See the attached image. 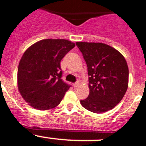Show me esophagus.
<instances>
[{
  "mask_svg": "<svg viewBox=\"0 0 146 146\" xmlns=\"http://www.w3.org/2000/svg\"><path fill=\"white\" fill-rule=\"evenodd\" d=\"M78 83H75V84H73V87H74V88H77L78 87Z\"/></svg>",
  "mask_w": 146,
  "mask_h": 146,
  "instance_id": "34e87169",
  "label": "esophagus"
}]
</instances>
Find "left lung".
<instances>
[{
  "mask_svg": "<svg viewBox=\"0 0 146 146\" xmlns=\"http://www.w3.org/2000/svg\"><path fill=\"white\" fill-rule=\"evenodd\" d=\"M88 67L89 95L81 104L87 110L102 113L114 108L128 87L129 70L124 56L116 49L99 42H78Z\"/></svg>",
  "mask_w": 146,
  "mask_h": 146,
  "instance_id": "left-lung-1",
  "label": "left lung"
}]
</instances>
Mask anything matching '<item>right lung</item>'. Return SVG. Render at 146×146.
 Returning <instances> with one entry per match:
<instances>
[{"label":"right lung","mask_w":146,"mask_h":146,"mask_svg":"<svg viewBox=\"0 0 146 146\" xmlns=\"http://www.w3.org/2000/svg\"><path fill=\"white\" fill-rule=\"evenodd\" d=\"M75 47L66 39H42L30 46L20 60L18 88L24 100L36 110L58 105L70 86L62 80L60 61Z\"/></svg>","instance_id":"obj_1"}]
</instances>
